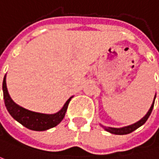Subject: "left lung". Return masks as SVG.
Segmentation results:
<instances>
[{
	"label": "left lung",
	"mask_w": 159,
	"mask_h": 159,
	"mask_svg": "<svg viewBox=\"0 0 159 159\" xmlns=\"http://www.w3.org/2000/svg\"><path fill=\"white\" fill-rule=\"evenodd\" d=\"M155 98H156V97H155ZM155 98H154V101L153 103H152V105H151V107L149 108V110H148V112L146 114V116L141 119L139 121H138L137 123H135V124H133V125H130V126H128V127H124V128H121V129H115V128H107V127H104V126H102L106 130L108 131V132H110V133H112V134H116V135H126V134H129L131 132H133L134 130H136L137 129H139L140 126H142L143 124H145V122L148 120V119L149 118V116H150V114H151V112H152V109H153L154 107V103H155Z\"/></svg>",
	"instance_id": "1"
}]
</instances>
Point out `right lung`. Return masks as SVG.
<instances>
[{
    "mask_svg": "<svg viewBox=\"0 0 159 159\" xmlns=\"http://www.w3.org/2000/svg\"><path fill=\"white\" fill-rule=\"evenodd\" d=\"M2 90H3V98H4L6 108L11 114V116L25 128L36 131L47 130L61 123V121L65 116V113L67 111L69 103L71 98H70L67 100L63 108L59 112L51 115H46V114H40V113L30 111L14 103L13 100L11 98L7 89L6 75L4 76L3 82H2Z\"/></svg>",
    "mask_w": 159,
    "mask_h": 159,
    "instance_id": "add662e5",
    "label": "right lung"
}]
</instances>
